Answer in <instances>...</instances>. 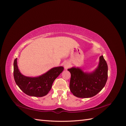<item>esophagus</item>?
<instances>
[{
  "instance_id": "1",
  "label": "esophagus",
  "mask_w": 126,
  "mask_h": 126,
  "mask_svg": "<svg viewBox=\"0 0 126 126\" xmlns=\"http://www.w3.org/2000/svg\"><path fill=\"white\" fill-rule=\"evenodd\" d=\"M64 69H67L68 68H69V67H70V63H68V62H66V63H64Z\"/></svg>"
}]
</instances>
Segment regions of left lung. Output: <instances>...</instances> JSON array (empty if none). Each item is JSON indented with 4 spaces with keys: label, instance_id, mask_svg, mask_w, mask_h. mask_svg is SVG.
Segmentation results:
<instances>
[{
    "label": "left lung",
    "instance_id": "obj_1",
    "mask_svg": "<svg viewBox=\"0 0 126 126\" xmlns=\"http://www.w3.org/2000/svg\"><path fill=\"white\" fill-rule=\"evenodd\" d=\"M71 74L70 89L75 96L90 98L96 95L105 86L108 79V65L103 56L98 68L92 73H84L79 68L68 69Z\"/></svg>",
    "mask_w": 126,
    "mask_h": 126
}]
</instances>
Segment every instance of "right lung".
<instances>
[{
    "mask_svg": "<svg viewBox=\"0 0 126 126\" xmlns=\"http://www.w3.org/2000/svg\"><path fill=\"white\" fill-rule=\"evenodd\" d=\"M63 70V67L53 68L38 77H28L22 75L19 70L17 58L14 63V77L19 88L26 94L33 97H43L50 90L56 78Z\"/></svg>",
    "mask_w": 126,
    "mask_h": 126,
    "instance_id": "add662e5",
    "label": "right lung"
}]
</instances>
